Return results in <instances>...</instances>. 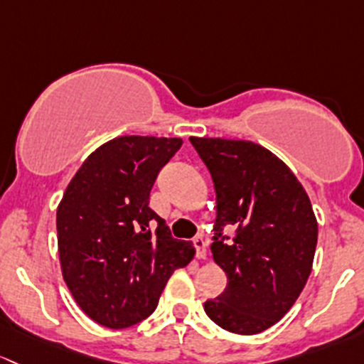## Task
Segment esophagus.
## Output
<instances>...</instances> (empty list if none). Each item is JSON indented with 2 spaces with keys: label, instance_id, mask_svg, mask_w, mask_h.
<instances>
[{
  "label": "esophagus",
  "instance_id": "esophagus-1",
  "mask_svg": "<svg viewBox=\"0 0 364 364\" xmlns=\"http://www.w3.org/2000/svg\"><path fill=\"white\" fill-rule=\"evenodd\" d=\"M193 245L194 249H196V256L198 257H207V247H208V242L205 240L203 237H194L193 238Z\"/></svg>",
  "mask_w": 364,
  "mask_h": 364
}]
</instances>
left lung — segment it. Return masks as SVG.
<instances>
[{"instance_id":"left-lung-1","label":"left lung","mask_w":364,"mask_h":364,"mask_svg":"<svg viewBox=\"0 0 364 364\" xmlns=\"http://www.w3.org/2000/svg\"><path fill=\"white\" fill-rule=\"evenodd\" d=\"M215 187L213 261L228 286L205 301L223 329L256 335L282 319L305 287L317 245V220L293 171L247 140L189 138ZM231 225L233 237L223 235Z\"/></svg>"}]
</instances>
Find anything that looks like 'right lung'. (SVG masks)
<instances>
[{
    "instance_id": "right-lung-1",
    "label": "right lung",
    "mask_w": 364,
    "mask_h": 364,
    "mask_svg": "<svg viewBox=\"0 0 364 364\" xmlns=\"http://www.w3.org/2000/svg\"><path fill=\"white\" fill-rule=\"evenodd\" d=\"M181 138L121 136L92 152L58 208L63 277L82 310L122 329L156 310L168 279L194 256L149 207L161 168Z\"/></svg>"
}]
</instances>
